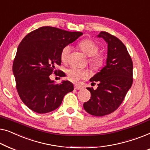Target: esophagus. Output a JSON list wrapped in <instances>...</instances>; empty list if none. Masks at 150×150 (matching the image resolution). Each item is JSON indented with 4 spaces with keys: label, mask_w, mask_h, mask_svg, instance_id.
Listing matches in <instances>:
<instances>
[{
    "label": "esophagus",
    "mask_w": 150,
    "mask_h": 150,
    "mask_svg": "<svg viewBox=\"0 0 150 150\" xmlns=\"http://www.w3.org/2000/svg\"><path fill=\"white\" fill-rule=\"evenodd\" d=\"M74 88H75V90H81L82 88L81 86H79V85H77V84H75V85L74 86Z\"/></svg>",
    "instance_id": "obj_1"
}]
</instances>
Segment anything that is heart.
<instances>
[{
	"instance_id": "heart-1",
	"label": "heart",
	"mask_w": 150,
	"mask_h": 150,
	"mask_svg": "<svg viewBox=\"0 0 150 150\" xmlns=\"http://www.w3.org/2000/svg\"><path fill=\"white\" fill-rule=\"evenodd\" d=\"M79 47L88 56H90L89 62L94 69H98L104 64L105 56L102 54L98 53L99 47L95 42L90 39H83L80 41ZM71 51L70 45H66L62 48L60 53V59L62 62H67ZM67 74L70 81L77 82L81 79H87L89 76V72L87 70L73 67L67 70Z\"/></svg>"
}]
</instances>
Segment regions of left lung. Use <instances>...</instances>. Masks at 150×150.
Wrapping results in <instances>:
<instances>
[{"mask_svg":"<svg viewBox=\"0 0 150 150\" xmlns=\"http://www.w3.org/2000/svg\"><path fill=\"white\" fill-rule=\"evenodd\" d=\"M97 37L108 45L106 66L90 79L98 87L88 88L91 97L83 108L94 116H103L116 110L124 100L133 81V64L126 46L116 37L103 31Z\"/></svg>","mask_w":150,"mask_h":150,"instance_id":"8db88e82","label":"left lung"}]
</instances>
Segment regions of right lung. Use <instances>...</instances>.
<instances>
[{
	"label": "right lung",
	"instance_id": "right-lung-1",
	"mask_svg": "<svg viewBox=\"0 0 150 150\" xmlns=\"http://www.w3.org/2000/svg\"><path fill=\"white\" fill-rule=\"evenodd\" d=\"M83 35L52 26H43L28 33L19 45L13 64L16 88L22 102L38 113L56 109L64 95L72 92L71 82L56 84L50 75L61 64L60 53L64 46ZM62 77V71L58 73Z\"/></svg>",
	"mask_w": 150,
	"mask_h": 150
}]
</instances>
